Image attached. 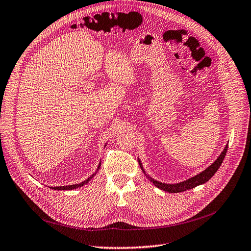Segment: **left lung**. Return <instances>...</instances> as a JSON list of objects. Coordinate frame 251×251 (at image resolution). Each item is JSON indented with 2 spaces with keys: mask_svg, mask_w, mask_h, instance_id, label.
<instances>
[{
  "mask_svg": "<svg viewBox=\"0 0 251 251\" xmlns=\"http://www.w3.org/2000/svg\"><path fill=\"white\" fill-rule=\"evenodd\" d=\"M226 151H227V145L225 147L224 151L221 152V155L217 157V159L212 163L210 166H208L205 170L201 171L200 173L196 174L195 176L190 177L189 179H186V180L180 181V182H176V183H165V182H161L154 178H151L149 174L145 171L143 164H141L139 159H138V163L140 165V168L143 169V172L148 177V179H150L151 182L154 183L157 188H159L160 190L165 191V192H168V193H180V192H184L187 190H191L195 187L200 186V184H203V183L208 181L214 176V173L219 170L220 166L222 165V163L225 159V156L226 154Z\"/></svg>",
  "mask_w": 251,
  "mask_h": 251,
  "instance_id": "8db88e82",
  "label": "left lung"
}]
</instances>
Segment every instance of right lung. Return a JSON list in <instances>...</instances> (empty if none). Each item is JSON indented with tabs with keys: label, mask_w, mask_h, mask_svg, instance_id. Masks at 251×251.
I'll use <instances>...</instances> for the list:
<instances>
[{
	"label": "right lung",
	"mask_w": 251,
	"mask_h": 251,
	"mask_svg": "<svg viewBox=\"0 0 251 251\" xmlns=\"http://www.w3.org/2000/svg\"><path fill=\"white\" fill-rule=\"evenodd\" d=\"M106 146V145H105ZM104 146V147H105ZM100 165H101V163L100 162V164H99V167H97V170H96V172H94L92 176H90V177H88L87 178L86 180H84V181H82V182H80V183H77V184H71V186H62V187H51L50 189H52V190H57V191H70V190H75V189H78V188H81V187H83L84 184H87L88 183L93 177H94V176L95 174L97 173V171L100 170Z\"/></svg>",
	"instance_id": "obj_1"
}]
</instances>
